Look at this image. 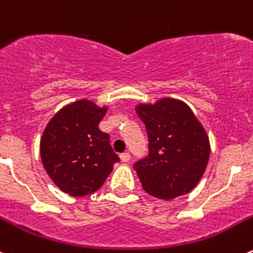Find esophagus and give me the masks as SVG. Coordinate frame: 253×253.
Here are the masks:
<instances>
[{"instance_id": "obj_1", "label": "esophagus", "mask_w": 253, "mask_h": 253, "mask_svg": "<svg viewBox=\"0 0 253 253\" xmlns=\"http://www.w3.org/2000/svg\"><path fill=\"white\" fill-rule=\"evenodd\" d=\"M120 158H121V161H124V163H128L129 159H131V155L128 152H124V154L120 155Z\"/></svg>"}]
</instances>
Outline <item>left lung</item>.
I'll return each instance as SVG.
<instances>
[{
    "instance_id": "1",
    "label": "left lung",
    "mask_w": 253,
    "mask_h": 253,
    "mask_svg": "<svg viewBox=\"0 0 253 253\" xmlns=\"http://www.w3.org/2000/svg\"><path fill=\"white\" fill-rule=\"evenodd\" d=\"M136 113L149 136V155L133 165L143 190L159 199L188 194L206 171L209 137L190 107L174 98L140 103Z\"/></svg>"
}]
</instances>
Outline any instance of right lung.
<instances>
[{
    "instance_id": "1",
    "label": "right lung",
    "mask_w": 253,
    "mask_h": 253,
    "mask_svg": "<svg viewBox=\"0 0 253 253\" xmlns=\"http://www.w3.org/2000/svg\"><path fill=\"white\" fill-rule=\"evenodd\" d=\"M107 110L88 99L73 102L56 112L42 132L44 169L54 184L72 197L97 192L120 161L110 135L98 127Z\"/></svg>"
}]
</instances>
